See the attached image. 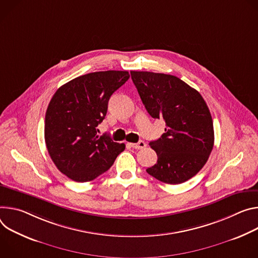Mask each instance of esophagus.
I'll return each instance as SVG.
<instances>
[{"mask_svg":"<svg viewBox=\"0 0 258 258\" xmlns=\"http://www.w3.org/2000/svg\"><path fill=\"white\" fill-rule=\"evenodd\" d=\"M129 146L135 150H140V149H144L146 148V142L142 141V140H139L138 142H136V144H129Z\"/></svg>","mask_w":258,"mask_h":258,"instance_id":"34e87169","label":"esophagus"}]
</instances>
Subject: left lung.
I'll return each mask as SVG.
<instances>
[{
  "label": "left lung",
  "mask_w": 258,
  "mask_h": 258,
  "mask_svg": "<svg viewBox=\"0 0 258 258\" xmlns=\"http://www.w3.org/2000/svg\"><path fill=\"white\" fill-rule=\"evenodd\" d=\"M130 74L148 112L166 123L165 133L150 142L158 161L147 172L169 184L188 180L206 164L214 145L212 117L204 98L175 76Z\"/></svg>",
  "instance_id": "8db88e82"
}]
</instances>
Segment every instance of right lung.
<instances>
[{
  "label": "right lung",
  "instance_id": "add662e5",
  "mask_svg": "<svg viewBox=\"0 0 258 258\" xmlns=\"http://www.w3.org/2000/svg\"><path fill=\"white\" fill-rule=\"evenodd\" d=\"M130 75L126 71L95 72L80 76L57 89L47 107L45 142L61 173L86 182L107 171L125 150L124 144L97 134L110 96Z\"/></svg>",
  "mask_w": 258,
  "mask_h": 258
}]
</instances>
